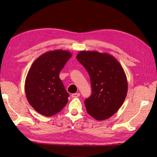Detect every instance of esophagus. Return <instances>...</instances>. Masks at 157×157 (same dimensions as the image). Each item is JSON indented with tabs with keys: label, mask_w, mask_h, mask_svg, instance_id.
<instances>
[{
	"label": "esophagus",
	"mask_w": 157,
	"mask_h": 157,
	"mask_svg": "<svg viewBox=\"0 0 157 157\" xmlns=\"http://www.w3.org/2000/svg\"><path fill=\"white\" fill-rule=\"evenodd\" d=\"M79 95H80L79 93H74V94H71V97L72 98H77V97H78V96H79Z\"/></svg>",
	"instance_id": "1"
}]
</instances>
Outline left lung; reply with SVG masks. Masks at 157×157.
Returning a JSON list of instances; mask_svg holds the SVG:
<instances>
[{
  "label": "left lung",
  "mask_w": 157,
  "mask_h": 157,
  "mask_svg": "<svg viewBox=\"0 0 157 157\" xmlns=\"http://www.w3.org/2000/svg\"><path fill=\"white\" fill-rule=\"evenodd\" d=\"M78 61L87 70L92 94L84 101L88 114L98 121L118 111L128 93V81L122 66L114 56L96 51H80Z\"/></svg>",
  "instance_id": "left-lung-1"
}]
</instances>
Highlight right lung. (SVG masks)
Returning <instances> with one entry per match:
<instances>
[{
    "label": "right lung",
    "mask_w": 157,
    "mask_h": 157,
    "mask_svg": "<svg viewBox=\"0 0 157 157\" xmlns=\"http://www.w3.org/2000/svg\"><path fill=\"white\" fill-rule=\"evenodd\" d=\"M71 53L63 50L46 52L33 63L25 82L26 98L40 114L52 116L60 112L68 102L69 94L59 73Z\"/></svg>",
    "instance_id": "1"
}]
</instances>
